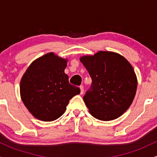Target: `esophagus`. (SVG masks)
<instances>
[{"instance_id": "34e87169", "label": "esophagus", "mask_w": 157, "mask_h": 157, "mask_svg": "<svg viewBox=\"0 0 157 157\" xmlns=\"http://www.w3.org/2000/svg\"><path fill=\"white\" fill-rule=\"evenodd\" d=\"M80 94H82L84 92V89H83V86H80Z\"/></svg>"}]
</instances>
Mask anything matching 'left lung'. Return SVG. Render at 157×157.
<instances>
[{"label": "left lung", "instance_id": "left-lung-1", "mask_svg": "<svg viewBox=\"0 0 157 157\" xmlns=\"http://www.w3.org/2000/svg\"><path fill=\"white\" fill-rule=\"evenodd\" d=\"M80 60L92 80L83 97L89 113L102 121L120 117L136 95L137 78L132 66L123 56L113 52L100 51L82 56Z\"/></svg>", "mask_w": 157, "mask_h": 157}]
</instances>
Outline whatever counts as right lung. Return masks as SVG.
I'll list each match as a JSON object with an SVG mask.
<instances>
[{
    "mask_svg": "<svg viewBox=\"0 0 157 157\" xmlns=\"http://www.w3.org/2000/svg\"><path fill=\"white\" fill-rule=\"evenodd\" d=\"M67 61L49 52L34 60L23 74L20 84L21 100L37 120L58 119L69 100L80 93V88L69 83L64 72Z\"/></svg>",
    "mask_w": 157,
    "mask_h": 157,
    "instance_id": "1",
    "label": "right lung"
}]
</instances>
